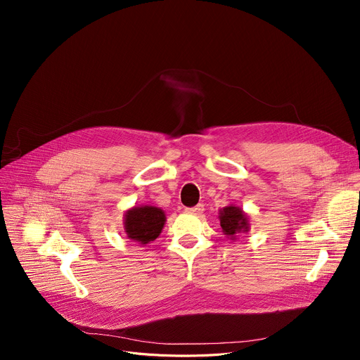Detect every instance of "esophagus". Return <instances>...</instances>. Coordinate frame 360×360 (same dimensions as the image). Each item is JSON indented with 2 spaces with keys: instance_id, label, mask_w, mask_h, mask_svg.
<instances>
[{
  "instance_id": "obj_1",
  "label": "esophagus",
  "mask_w": 360,
  "mask_h": 360,
  "mask_svg": "<svg viewBox=\"0 0 360 360\" xmlns=\"http://www.w3.org/2000/svg\"><path fill=\"white\" fill-rule=\"evenodd\" d=\"M202 211H203V205L202 203H198L196 207H192V208H185L186 214H193V215H199Z\"/></svg>"
}]
</instances>
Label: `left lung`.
Returning a JSON list of instances; mask_svg holds the SVG:
<instances>
[{
	"label": "left lung",
	"instance_id": "8db88e82",
	"mask_svg": "<svg viewBox=\"0 0 360 360\" xmlns=\"http://www.w3.org/2000/svg\"><path fill=\"white\" fill-rule=\"evenodd\" d=\"M219 221L224 233L231 239H236V233L249 231L246 214L235 205H229V207L219 211Z\"/></svg>",
	"mask_w": 360,
	"mask_h": 360
}]
</instances>
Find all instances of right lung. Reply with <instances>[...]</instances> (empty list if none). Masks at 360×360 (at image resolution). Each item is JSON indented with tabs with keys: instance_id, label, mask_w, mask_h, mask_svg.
<instances>
[{
	"instance_id": "right-lung-1",
	"label": "right lung",
	"mask_w": 360,
	"mask_h": 360,
	"mask_svg": "<svg viewBox=\"0 0 360 360\" xmlns=\"http://www.w3.org/2000/svg\"><path fill=\"white\" fill-rule=\"evenodd\" d=\"M165 212L157 207H134L125 212L124 229L129 239L141 245L155 240L165 225Z\"/></svg>"
}]
</instances>
